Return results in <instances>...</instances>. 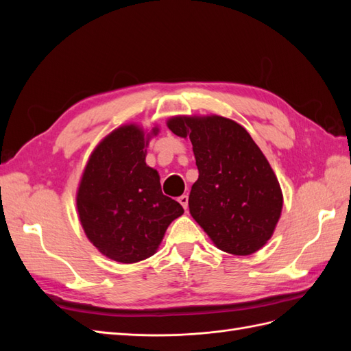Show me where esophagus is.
<instances>
[{"mask_svg": "<svg viewBox=\"0 0 351 351\" xmlns=\"http://www.w3.org/2000/svg\"><path fill=\"white\" fill-rule=\"evenodd\" d=\"M178 202H180V205H182L186 210H187V206H189V196L187 195H182L178 197Z\"/></svg>", "mask_w": 351, "mask_h": 351, "instance_id": "esophagus-1", "label": "esophagus"}]
</instances>
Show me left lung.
Wrapping results in <instances>:
<instances>
[{"mask_svg":"<svg viewBox=\"0 0 351 351\" xmlns=\"http://www.w3.org/2000/svg\"><path fill=\"white\" fill-rule=\"evenodd\" d=\"M168 129L189 137L199 169L189 209L217 247L246 256L267 243L280 219L282 193L250 134L224 117H174Z\"/></svg>","mask_w":351,"mask_h":351,"instance_id":"obj_1","label":"left lung"}]
</instances>
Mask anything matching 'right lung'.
Instances as JSON below:
<instances>
[{"instance_id": "obj_1", "label": "right lung", "mask_w": 351, "mask_h": 351, "mask_svg": "<svg viewBox=\"0 0 351 351\" xmlns=\"http://www.w3.org/2000/svg\"><path fill=\"white\" fill-rule=\"evenodd\" d=\"M146 145L139 127L114 130L92 152L77 192L88 239L105 256L121 263L152 256L168 226L184 212L162 193L158 173L146 165Z\"/></svg>"}]
</instances>
